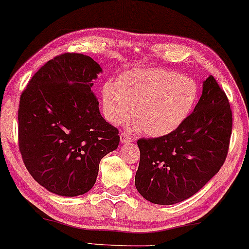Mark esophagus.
Wrapping results in <instances>:
<instances>
[{
  "label": "esophagus",
  "instance_id": "1",
  "mask_svg": "<svg viewBox=\"0 0 249 249\" xmlns=\"http://www.w3.org/2000/svg\"><path fill=\"white\" fill-rule=\"evenodd\" d=\"M132 138L130 137L128 133H121L120 135V142L121 143H127V142H131Z\"/></svg>",
  "mask_w": 249,
  "mask_h": 249
}]
</instances>
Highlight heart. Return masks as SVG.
<instances>
[{
  "label": "heart",
  "mask_w": 249,
  "mask_h": 249,
  "mask_svg": "<svg viewBox=\"0 0 249 249\" xmlns=\"http://www.w3.org/2000/svg\"><path fill=\"white\" fill-rule=\"evenodd\" d=\"M200 95L194 78L167 69H133L124 72L116 85L102 87V108L112 124L127 121L150 137H164L188 120Z\"/></svg>",
  "instance_id": "obj_1"
}]
</instances>
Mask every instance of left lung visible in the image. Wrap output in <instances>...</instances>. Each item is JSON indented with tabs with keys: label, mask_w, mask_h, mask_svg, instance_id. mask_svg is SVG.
I'll list each match as a JSON object with an SVG mask.
<instances>
[{
	"label": "left lung",
	"mask_w": 249,
	"mask_h": 249,
	"mask_svg": "<svg viewBox=\"0 0 249 249\" xmlns=\"http://www.w3.org/2000/svg\"><path fill=\"white\" fill-rule=\"evenodd\" d=\"M232 127L226 94L213 75L185 124L170 135L139 139L136 188L157 205H174L199 191L225 162Z\"/></svg>",
	"instance_id": "8db88e82"
}]
</instances>
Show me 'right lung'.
<instances>
[{
    "label": "right lung",
    "mask_w": 249,
    "mask_h": 249,
    "mask_svg": "<svg viewBox=\"0 0 249 249\" xmlns=\"http://www.w3.org/2000/svg\"><path fill=\"white\" fill-rule=\"evenodd\" d=\"M101 72L90 56L64 53L45 63L21 94L23 162L50 193L63 197L88 193L101 159L119 144V131L103 119L91 90Z\"/></svg>",
    "instance_id": "1"
}]
</instances>
